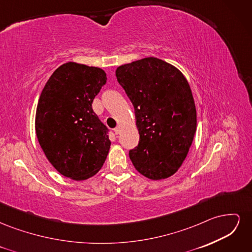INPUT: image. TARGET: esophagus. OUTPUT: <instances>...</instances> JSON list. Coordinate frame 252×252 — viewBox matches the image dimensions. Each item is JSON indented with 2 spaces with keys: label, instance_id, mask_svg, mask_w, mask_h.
Listing matches in <instances>:
<instances>
[{
  "label": "esophagus",
  "instance_id": "1",
  "mask_svg": "<svg viewBox=\"0 0 252 252\" xmlns=\"http://www.w3.org/2000/svg\"><path fill=\"white\" fill-rule=\"evenodd\" d=\"M113 130H114V133H116V134H119V133H120V131H121V129H120V127L118 126V127L114 128Z\"/></svg>",
  "mask_w": 252,
  "mask_h": 252
}]
</instances>
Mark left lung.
Listing matches in <instances>:
<instances>
[{"label":"left lung","mask_w":252,"mask_h":252,"mask_svg":"<svg viewBox=\"0 0 252 252\" xmlns=\"http://www.w3.org/2000/svg\"><path fill=\"white\" fill-rule=\"evenodd\" d=\"M116 75L131 101L140 141L129 151L135 169L150 180L178 171L196 131L191 89L183 73L154 57L117 68Z\"/></svg>","instance_id":"8db88e82"}]
</instances>
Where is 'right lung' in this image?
<instances>
[{
    "mask_svg": "<svg viewBox=\"0 0 252 252\" xmlns=\"http://www.w3.org/2000/svg\"><path fill=\"white\" fill-rule=\"evenodd\" d=\"M106 81L101 68L68 62L55 70L42 90L35 113L37 141L66 178L94 177L107 158L108 128L91 105Z\"/></svg>",
    "mask_w": 252,
    "mask_h": 252,
    "instance_id": "right-lung-1",
    "label": "right lung"
}]
</instances>
